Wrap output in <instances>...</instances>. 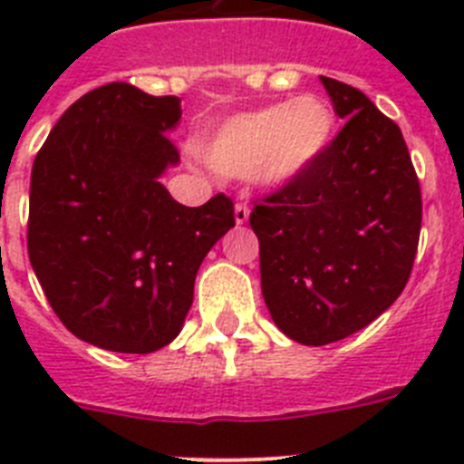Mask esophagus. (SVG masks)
Here are the masks:
<instances>
[{
  "label": "esophagus",
  "mask_w": 464,
  "mask_h": 464,
  "mask_svg": "<svg viewBox=\"0 0 464 464\" xmlns=\"http://www.w3.org/2000/svg\"><path fill=\"white\" fill-rule=\"evenodd\" d=\"M248 216H251V208L246 207V204H235V220L237 225H244L248 223Z\"/></svg>",
  "instance_id": "obj_1"
}]
</instances>
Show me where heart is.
I'll list each match as a JSON object with an SVG mask.
<instances>
[{
    "label": "heart",
    "instance_id": "1",
    "mask_svg": "<svg viewBox=\"0 0 464 464\" xmlns=\"http://www.w3.org/2000/svg\"><path fill=\"white\" fill-rule=\"evenodd\" d=\"M332 139V109L304 94L237 113L202 143V155L218 174H253L262 186L281 188L304 176L327 153Z\"/></svg>",
    "mask_w": 464,
    "mask_h": 464
}]
</instances>
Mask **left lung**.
<instances>
[{
  "instance_id": "obj_1",
  "label": "left lung",
  "mask_w": 464,
  "mask_h": 464,
  "mask_svg": "<svg viewBox=\"0 0 464 464\" xmlns=\"http://www.w3.org/2000/svg\"><path fill=\"white\" fill-rule=\"evenodd\" d=\"M321 83L346 125L304 176L251 211L265 304L304 346L346 339L400 297L423 220L400 127L358 88Z\"/></svg>"
}]
</instances>
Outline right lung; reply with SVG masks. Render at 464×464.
I'll return each instance as SVG.
<instances>
[{
  "instance_id": "add662e5",
  "label": "right lung",
  "mask_w": 464,
  "mask_h": 464,
  "mask_svg": "<svg viewBox=\"0 0 464 464\" xmlns=\"http://www.w3.org/2000/svg\"><path fill=\"white\" fill-rule=\"evenodd\" d=\"M181 100L109 83L73 102L36 153L27 251L72 334L116 353L174 342L197 269L235 227L223 192L183 207L160 176L179 165L167 134Z\"/></svg>"
}]
</instances>
